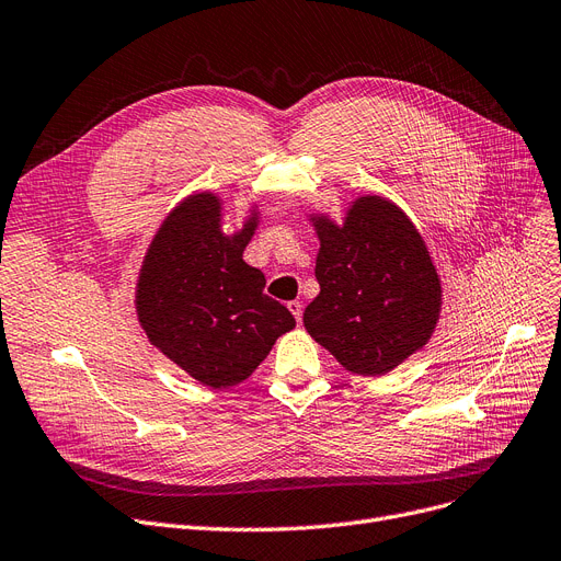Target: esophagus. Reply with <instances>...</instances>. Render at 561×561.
<instances>
[{"label": "esophagus", "mask_w": 561, "mask_h": 561, "mask_svg": "<svg viewBox=\"0 0 561 561\" xmlns=\"http://www.w3.org/2000/svg\"><path fill=\"white\" fill-rule=\"evenodd\" d=\"M288 309H291V314L296 317V321H300V319H302V305H300L298 300H291V302H288Z\"/></svg>", "instance_id": "34e87169"}]
</instances>
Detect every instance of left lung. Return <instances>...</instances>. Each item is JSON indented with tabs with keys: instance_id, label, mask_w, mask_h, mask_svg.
Wrapping results in <instances>:
<instances>
[{
	"instance_id": "8db88e82",
	"label": "left lung",
	"mask_w": 561,
	"mask_h": 561,
	"mask_svg": "<svg viewBox=\"0 0 561 561\" xmlns=\"http://www.w3.org/2000/svg\"><path fill=\"white\" fill-rule=\"evenodd\" d=\"M321 294L302 323L342 367L388 375L427 344L442 312V282L419 228L396 203L360 196L344 224L312 217Z\"/></svg>"
}]
</instances>
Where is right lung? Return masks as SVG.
Listing matches in <instances>:
<instances>
[{
	"mask_svg": "<svg viewBox=\"0 0 561 561\" xmlns=\"http://www.w3.org/2000/svg\"><path fill=\"white\" fill-rule=\"evenodd\" d=\"M254 231L252 213L226 236L219 198L203 192L163 219L142 259L138 321L161 354L203 386L244 381L296 325L282 302L263 294L261 270L242 261Z\"/></svg>",
	"mask_w": 561,
	"mask_h": 561,
	"instance_id": "obj_1",
	"label": "right lung"
}]
</instances>
